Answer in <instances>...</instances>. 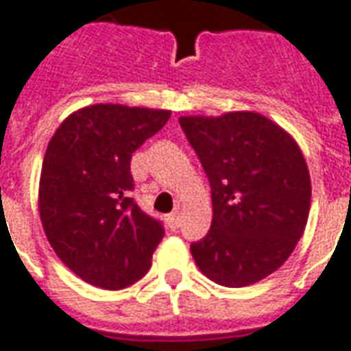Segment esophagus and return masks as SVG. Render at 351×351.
<instances>
[{
  "mask_svg": "<svg viewBox=\"0 0 351 351\" xmlns=\"http://www.w3.org/2000/svg\"><path fill=\"white\" fill-rule=\"evenodd\" d=\"M166 221H168V226H170L172 230L179 228V222H181V213H179V211H176V213H170Z\"/></svg>",
  "mask_w": 351,
  "mask_h": 351,
  "instance_id": "obj_1",
  "label": "esophagus"
}]
</instances>
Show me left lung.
Here are the masks:
<instances>
[{"mask_svg": "<svg viewBox=\"0 0 351 351\" xmlns=\"http://www.w3.org/2000/svg\"><path fill=\"white\" fill-rule=\"evenodd\" d=\"M211 185L209 234L191 245L209 280L243 288L282 265L305 232L311 173L290 132L258 112L181 116Z\"/></svg>", "mask_w": 351, "mask_h": 351, "instance_id": "1", "label": "left lung"}]
</instances>
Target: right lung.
Masks as SVG:
<instances>
[{
    "mask_svg": "<svg viewBox=\"0 0 351 351\" xmlns=\"http://www.w3.org/2000/svg\"><path fill=\"white\" fill-rule=\"evenodd\" d=\"M172 112L91 104L63 119L46 147L39 215L61 262L91 286L121 290L144 277L165 237L129 198L130 158Z\"/></svg>",
    "mask_w": 351,
    "mask_h": 351,
    "instance_id": "obj_1",
    "label": "right lung"
}]
</instances>
